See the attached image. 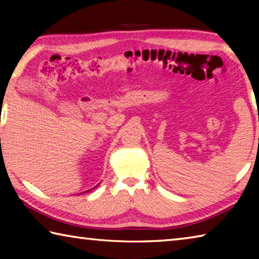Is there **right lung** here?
Here are the masks:
<instances>
[{"label": "right lung", "mask_w": 259, "mask_h": 259, "mask_svg": "<svg viewBox=\"0 0 259 259\" xmlns=\"http://www.w3.org/2000/svg\"><path fill=\"white\" fill-rule=\"evenodd\" d=\"M85 192H87V191H85Z\"/></svg>", "instance_id": "1"}]
</instances>
